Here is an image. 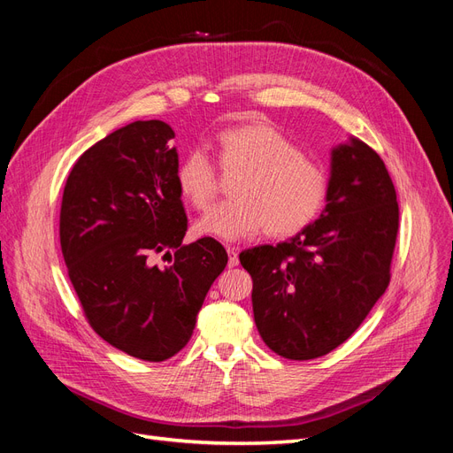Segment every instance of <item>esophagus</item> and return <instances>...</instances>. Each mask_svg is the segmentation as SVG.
Listing matches in <instances>:
<instances>
[{
    "label": "esophagus",
    "instance_id": "esophagus-1",
    "mask_svg": "<svg viewBox=\"0 0 453 453\" xmlns=\"http://www.w3.org/2000/svg\"><path fill=\"white\" fill-rule=\"evenodd\" d=\"M226 253H228V266L230 268L238 266V248H234V245H230V248H226Z\"/></svg>",
    "mask_w": 453,
    "mask_h": 453
}]
</instances>
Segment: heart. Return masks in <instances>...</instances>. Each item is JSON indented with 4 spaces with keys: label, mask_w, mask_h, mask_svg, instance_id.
Wrapping results in <instances>:
<instances>
[{
    "label": "heart",
    "mask_w": 453,
    "mask_h": 453,
    "mask_svg": "<svg viewBox=\"0 0 453 453\" xmlns=\"http://www.w3.org/2000/svg\"><path fill=\"white\" fill-rule=\"evenodd\" d=\"M221 164L243 172L232 187L236 198L213 205L198 219L196 230L203 236L240 242L266 226L273 236H291L306 228L323 208L325 172L276 128L248 125L225 132ZM177 185L195 208H205L215 198V164L203 145L185 155Z\"/></svg>",
    "instance_id": "1"
}]
</instances>
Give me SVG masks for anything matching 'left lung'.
Returning a JSON list of instances; mask_svg holds the SVG:
<instances>
[{"instance_id":"obj_1","label":"left lung","mask_w":453,"mask_h":453,"mask_svg":"<svg viewBox=\"0 0 453 453\" xmlns=\"http://www.w3.org/2000/svg\"><path fill=\"white\" fill-rule=\"evenodd\" d=\"M325 202L291 240L240 253L258 334L285 359L338 348L389 285L399 203L376 150L353 135L334 145Z\"/></svg>"}]
</instances>
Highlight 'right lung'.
Returning <instances> with one entry per match:
<instances>
[{
  "mask_svg": "<svg viewBox=\"0 0 453 453\" xmlns=\"http://www.w3.org/2000/svg\"><path fill=\"white\" fill-rule=\"evenodd\" d=\"M173 138L162 120L109 134L75 162L60 211L62 255L90 326L107 344L153 363L187 346L228 263L213 238L183 243L188 223Z\"/></svg>",
  "mask_w": 453,
  "mask_h": 453,
  "instance_id": "obj_1",
  "label": "right lung"
}]
</instances>
